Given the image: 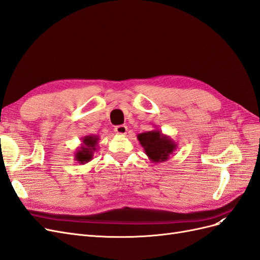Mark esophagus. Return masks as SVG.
I'll list each match as a JSON object with an SVG mask.
<instances>
[{
	"label": "esophagus",
	"instance_id": "34e87169",
	"mask_svg": "<svg viewBox=\"0 0 260 260\" xmlns=\"http://www.w3.org/2000/svg\"><path fill=\"white\" fill-rule=\"evenodd\" d=\"M127 131H128V128H127V125H124V124L117 125V127L115 128V132L117 133V135H119V136L127 135Z\"/></svg>",
	"mask_w": 260,
	"mask_h": 260
}]
</instances>
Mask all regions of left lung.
I'll return each mask as SVG.
<instances>
[{
  "label": "left lung",
  "instance_id": "8db88e82",
  "mask_svg": "<svg viewBox=\"0 0 260 260\" xmlns=\"http://www.w3.org/2000/svg\"><path fill=\"white\" fill-rule=\"evenodd\" d=\"M138 140L141 146L144 148L148 159L154 164L167 161L178 146L174 140L164 135L159 129L140 133L138 135Z\"/></svg>",
  "mask_w": 260,
  "mask_h": 260
}]
</instances>
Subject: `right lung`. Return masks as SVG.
I'll return each instance as SVG.
<instances>
[{
  "label": "right lung",
  "instance_id": "obj_1",
  "mask_svg": "<svg viewBox=\"0 0 260 260\" xmlns=\"http://www.w3.org/2000/svg\"><path fill=\"white\" fill-rule=\"evenodd\" d=\"M81 140L82 143L77 147L75 152V160L78 164L84 165L93 158L94 153L98 151L100 138L98 136H85Z\"/></svg>",
  "mask_w": 260,
  "mask_h": 260
}]
</instances>
